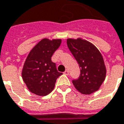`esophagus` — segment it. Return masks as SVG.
Returning <instances> with one entry per match:
<instances>
[{
    "label": "esophagus",
    "mask_w": 124,
    "mask_h": 124,
    "mask_svg": "<svg viewBox=\"0 0 124 124\" xmlns=\"http://www.w3.org/2000/svg\"><path fill=\"white\" fill-rule=\"evenodd\" d=\"M64 74H66V75H68V74H69V71H68V70H66L64 72Z\"/></svg>",
    "instance_id": "obj_1"
}]
</instances>
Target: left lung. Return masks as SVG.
Here are the masks:
<instances>
[{
    "mask_svg": "<svg viewBox=\"0 0 124 124\" xmlns=\"http://www.w3.org/2000/svg\"><path fill=\"white\" fill-rule=\"evenodd\" d=\"M67 44L81 70L78 79L72 80L75 88L84 94H90L98 90L106 74L100 52L93 44L81 39H69Z\"/></svg>",
    "mask_w": 124,
    "mask_h": 124,
    "instance_id": "left-lung-1",
    "label": "left lung"
}]
</instances>
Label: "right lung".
I'll list each match as a JSON object with an SVG mask.
<instances>
[{"mask_svg": "<svg viewBox=\"0 0 124 124\" xmlns=\"http://www.w3.org/2000/svg\"><path fill=\"white\" fill-rule=\"evenodd\" d=\"M61 40L42 39L30 51L22 71V77L31 93L45 96L54 88L62 73L59 72L51 57L61 45Z\"/></svg>", "mask_w": 124, "mask_h": 124, "instance_id": "obj_1", "label": "right lung"}]
</instances>
